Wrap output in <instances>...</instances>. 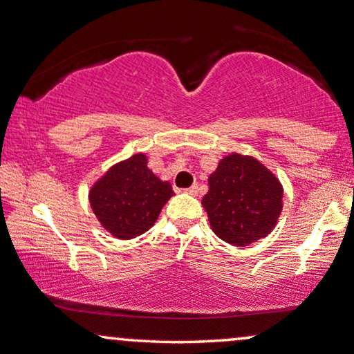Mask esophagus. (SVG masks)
I'll return each mask as SVG.
<instances>
[{
  "mask_svg": "<svg viewBox=\"0 0 354 354\" xmlns=\"http://www.w3.org/2000/svg\"><path fill=\"white\" fill-rule=\"evenodd\" d=\"M185 192H187V194L191 196H197V192H199V187H197V185L187 187V189H185Z\"/></svg>",
  "mask_w": 354,
  "mask_h": 354,
  "instance_id": "esophagus-1",
  "label": "esophagus"
}]
</instances>
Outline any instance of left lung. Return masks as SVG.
<instances>
[{
    "label": "left lung",
    "instance_id": "left-lung-1",
    "mask_svg": "<svg viewBox=\"0 0 354 354\" xmlns=\"http://www.w3.org/2000/svg\"><path fill=\"white\" fill-rule=\"evenodd\" d=\"M281 197L283 187L261 162L232 153L210 174L202 205L216 236L249 246L272 232L283 207Z\"/></svg>",
    "mask_w": 354,
    "mask_h": 354
}]
</instances>
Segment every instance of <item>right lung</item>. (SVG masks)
<instances>
[{
	"label": "right lung",
	"mask_w": 354,
	"mask_h": 354,
	"mask_svg": "<svg viewBox=\"0 0 354 354\" xmlns=\"http://www.w3.org/2000/svg\"><path fill=\"white\" fill-rule=\"evenodd\" d=\"M173 194L171 185L158 180L147 157L138 153L108 169L88 192V201L103 228L131 239L147 232Z\"/></svg>",
	"instance_id": "add662e5"
}]
</instances>
